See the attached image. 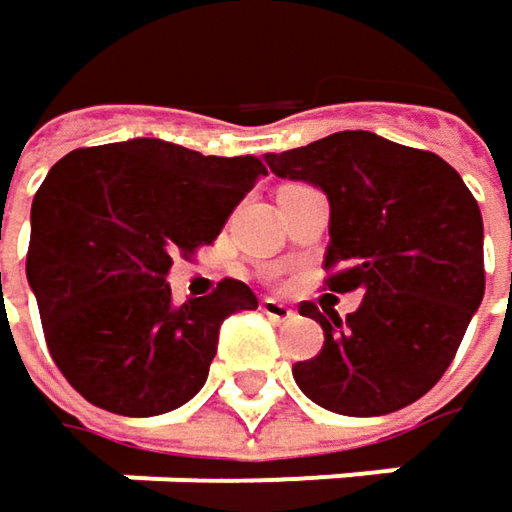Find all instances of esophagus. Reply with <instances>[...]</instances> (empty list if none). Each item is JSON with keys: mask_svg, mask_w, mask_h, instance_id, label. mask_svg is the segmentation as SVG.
Wrapping results in <instances>:
<instances>
[{"mask_svg": "<svg viewBox=\"0 0 512 512\" xmlns=\"http://www.w3.org/2000/svg\"><path fill=\"white\" fill-rule=\"evenodd\" d=\"M260 310H263V316H269L272 322H290V319L296 316L287 304L275 302V299H263V302H260Z\"/></svg>", "mask_w": 512, "mask_h": 512, "instance_id": "obj_1", "label": "esophagus"}]
</instances>
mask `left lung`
Instances as JSON below:
<instances>
[{"instance_id": "left-lung-1", "label": "left lung", "mask_w": 512, "mask_h": 512, "mask_svg": "<svg viewBox=\"0 0 512 512\" xmlns=\"http://www.w3.org/2000/svg\"><path fill=\"white\" fill-rule=\"evenodd\" d=\"M278 178L310 181L331 202L325 290L363 293L340 319L302 302L325 331L293 378L343 416H384L428 393L451 366L484 299L481 208L454 166L372 131H337L266 155Z\"/></svg>"}]
</instances>
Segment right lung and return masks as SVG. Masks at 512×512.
<instances>
[{
  "label": "right lung",
  "mask_w": 512,
  "mask_h": 512,
  "mask_svg": "<svg viewBox=\"0 0 512 512\" xmlns=\"http://www.w3.org/2000/svg\"><path fill=\"white\" fill-rule=\"evenodd\" d=\"M266 166L155 137L75 149L31 205L25 275L55 366L90 404L158 416L202 390L219 328L257 296L222 278L172 304V257L210 246Z\"/></svg>",
  "instance_id": "add662e5"
}]
</instances>
